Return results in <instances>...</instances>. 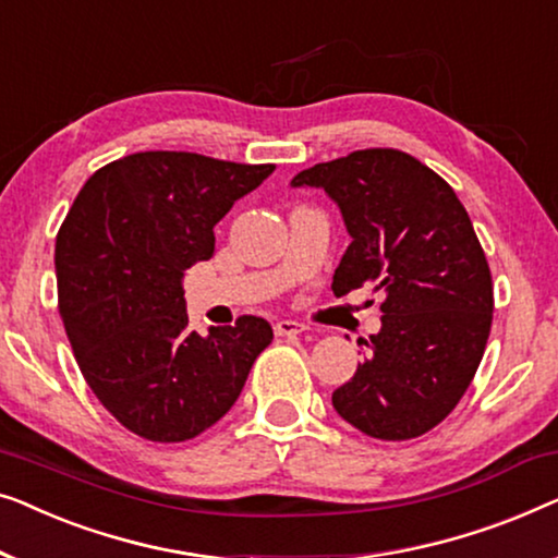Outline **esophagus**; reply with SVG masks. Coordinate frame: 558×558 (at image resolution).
I'll use <instances>...</instances> for the list:
<instances>
[{
	"label": "esophagus",
	"instance_id": "1",
	"mask_svg": "<svg viewBox=\"0 0 558 558\" xmlns=\"http://www.w3.org/2000/svg\"><path fill=\"white\" fill-rule=\"evenodd\" d=\"M303 331H305V326L298 324V320L282 318V320H278V324H276V333L278 336H298V333H303Z\"/></svg>",
	"mask_w": 558,
	"mask_h": 558
}]
</instances>
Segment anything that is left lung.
Wrapping results in <instances>:
<instances>
[{"mask_svg":"<svg viewBox=\"0 0 558 558\" xmlns=\"http://www.w3.org/2000/svg\"><path fill=\"white\" fill-rule=\"evenodd\" d=\"M339 204L351 245L333 293L384 290L381 331L364 364L333 391V410L376 439H412L439 425L473 381L493 324V280L452 186L397 151L364 148L293 177Z\"/></svg>","mask_w":558,"mask_h":558,"instance_id":"left-lung-1","label":"left lung"}]
</instances>
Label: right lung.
Listing matches in <instances>:
<instances>
[{
  "instance_id": "add662e5",
  "label": "right lung",
  "mask_w": 558,
  "mask_h": 558,
  "mask_svg": "<svg viewBox=\"0 0 558 558\" xmlns=\"http://www.w3.org/2000/svg\"><path fill=\"white\" fill-rule=\"evenodd\" d=\"M276 167L141 151L98 169L54 240L58 301L100 404L151 442L222 420L272 341L265 318L190 328L184 272L215 253V225Z\"/></svg>"
}]
</instances>
